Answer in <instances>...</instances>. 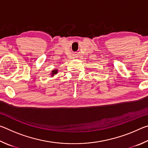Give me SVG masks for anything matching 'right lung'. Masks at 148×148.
Segmentation results:
<instances>
[{"instance_id":"1","label":"right lung","mask_w":148,"mask_h":148,"mask_svg":"<svg viewBox=\"0 0 148 148\" xmlns=\"http://www.w3.org/2000/svg\"><path fill=\"white\" fill-rule=\"evenodd\" d=\"M57 73H58V70H57V69H54V70H53V71H51V77L54 76V75L57 74Z\"/></svg>"}]
</instances>
